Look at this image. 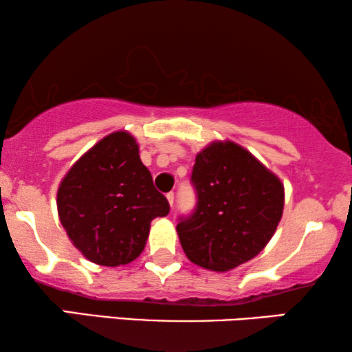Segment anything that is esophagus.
<instances>
[{
  "label": "esophagus",
  "instance_id": "esophagus-1",
  "mask_svg": "<svg viewBox=\"0 0 352 352\" xmlns=\"http://www.w3.org/2000/svg\"><path fill=\"white\" fill-rule=\"evenodd\" d=\"M166 200H168V204H170V206L173 208V205H175V194H173V192H170V194H166Z\"/></svg>",
  "mask_w": 352,
  "mask_h": 352
}]
</instances>
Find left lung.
<instances>
[{
  "label": "left lung",
  "mask_w": 352,
  "mask_h": 352,
  "mask_svg": "<svg viewBox=\"0 0 352 352\" xmlns=\"http://www.w3.org/2000/svg\"><path fill=\"white\" fill-rule=\"evenodd\" d=\"M192 182L197 210L176 228L192 263L228 272L263 252L283 213L277 175L239 144L213 141L197 153Z\"/></svg>",
  "instance_id": "1"
}]
</instances>
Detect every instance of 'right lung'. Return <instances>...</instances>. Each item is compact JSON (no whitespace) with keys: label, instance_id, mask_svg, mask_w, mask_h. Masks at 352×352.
Segmentation results:
<instances>
[{"label":"right lung","instance_id":"right-lung-1","mask_svg":"<svg viewBox=\"0 0 352 352\" xmlns=\"http://www.w3.org/2000/svg\"><path fill=\"white\" fill-rule=\"evenodd\" d=\"M170 205L153 187L136 139L115 131L76 160L57 189V213L74 247L91 263L115 267L146 247L152 219Z\"/></svg>","mask_w":352,"mask_h":352}]
</instances>
